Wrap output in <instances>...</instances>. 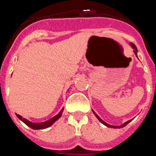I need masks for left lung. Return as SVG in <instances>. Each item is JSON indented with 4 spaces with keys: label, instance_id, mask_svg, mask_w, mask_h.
Here are the masks:
<instances>
[{
    "label": "left lung",
    "instance_id": "1",
    "mask_svg": "<svg viewBox=\"0 0 156 156\" xmlns=\"http://www.w3.org/2000/svg\"><path fill=\"white\" fill-rule=\"evenodd\" d=\"M130 45H131V46H132V47H133V49H134V51H133V52H134V54H135V55H137V48H136V46H135V44H133V43H131V44H130ZM93 112H94V115H96V117H97L98 119V120H99V121H100V122H101V123H103V124H104V125H105V126H108V127H112V128H122V127H123V126H126V125H127V124H128V123H129V122H130V121H131V120H132V119H131V120H129V121H127V122H125V123H123V124H122V126H111V125H108V123H106V122H104V121H103V120H102V119H101L100 117H99V116H98V115H97V114L95 113L94 112V111H93Z\"/></svg>",
    "mask_w": 156,
    "mask_h": 156
}]
</instances>
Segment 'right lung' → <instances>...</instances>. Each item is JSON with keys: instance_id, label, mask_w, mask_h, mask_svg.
Returning a JSON list of instances; mask_svg holds the SVG:
<instances>
[{"instance_id": "right-lung-1", "label": "right lung", "mask_w": 156, "mask_h": 156, "mask_svg": "<svg viewBox=\"0 0 156 156\" xmlns=\"http://www.w3.org/2000/svg\"><path fill=\"white\" fill-rule=\"evenodd\" d=\"M63 109L64 108H62V111L59 112L58 115H56L55 116L52 117L51 119H48V120L45 121V122H38V123H34V122H30V121H28L27 119H26L25 118H23V117L21 116L20 115H17V117L19 118V119H21L22 121H23L24 123H26V124L28 126H30V128H32V129H45V128H48L50 126H51L52 123H54V122H55L57 119H58L60 117H61L62 115V112L63 111Z\"/></svg>"}]
</instances>
